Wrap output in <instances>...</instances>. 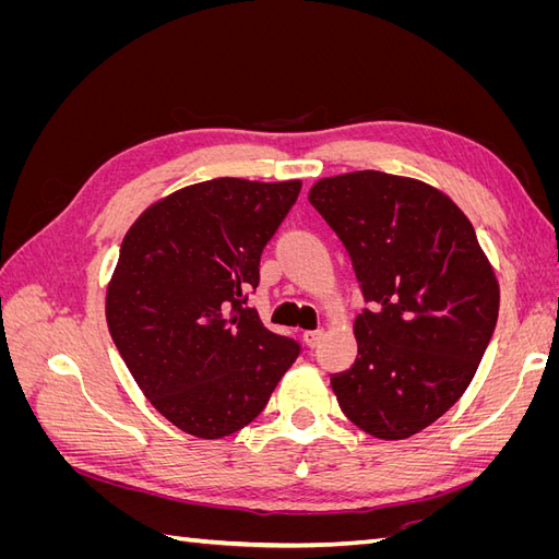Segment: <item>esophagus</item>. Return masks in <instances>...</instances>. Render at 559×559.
Segmentation results:
<instances>
[{
  "instance_id": "1",
  "label": "esophagus",
  "mask_w": 559,
  "mask_h": 559,
  "mask_svg": "<svg viewBox=\"0 0 559 559\" xmlns=\"http://www.w3.org/2000/svg\"><path fill=\"white\" fill-rule=\"evenodd\" d=\"M321 337H324V329H314V331L302 333V341H306L308 347H317L321 343Z\"/></svg>"
}]
</instances>
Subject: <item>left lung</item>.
<instances>
[{
    "label": "left lung",
    "mask_w": 559,
    "mask_h": 559,
    "mask_svg": "<svg viewBox=\"0 0 559 559\" xmlns=\"http://www.w3.org/2000/svg\"><path fill=\"white\" fill-rule=\"evenodd\" d=\"M343 240L370 308L354 319L357 361L331 378L366 433L403 441L462 399L495 333L499 282L468 216L436 186L359 170L308 193Z\"/></svg>",
    "instance_id": "left-lung-1"
}]
</instances>
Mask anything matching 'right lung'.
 <instances>
[{
	"instance_id": "1",
	"label": "right lung",
	"mask_w": 559,
	"mask_h": 559,
	"mask_svg": "<svg viewBox=\"0 0 559 559\" xmlns=\"http://www.w3.org/2000/svg\"><path fill=\"white\" fill-rule=\"evenodd\" d=\"M300 179L218 177L156 200L128 228L107 284L114 343L151 405L195 438L247 427L298 343L247 308Z\"/></svg>"
}]
</instances>
